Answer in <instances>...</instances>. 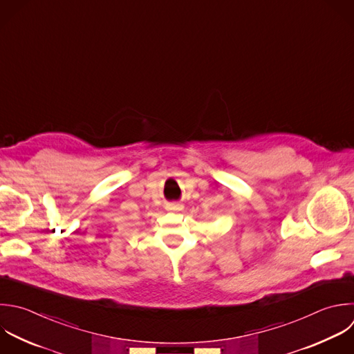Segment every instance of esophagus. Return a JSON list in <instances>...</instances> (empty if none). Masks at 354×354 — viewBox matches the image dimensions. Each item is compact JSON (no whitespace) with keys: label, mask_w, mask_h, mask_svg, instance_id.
Listing matches in <instances>:
<instances>
[{"label":"esophagus","mask_w":354,"mask_h":354,"mask_svg":"<svg viewBox=\"0 0 354 354\" xmlns=\"http://www.w3.org/2000/svg\"><path fill=\"white\" fill-rule=\"evenodd\" d=\"M183 205L180 202H171L169 203V210H181Z\"/></svg>","instance_id":"esophagus-1"}]
</instances>
